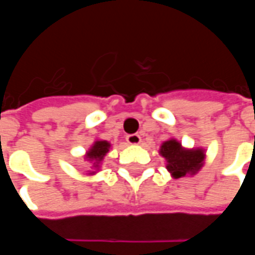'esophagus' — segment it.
<instances>
[{
    "mask_svg": "<svg viewBox=\"0 0 255 255\" xmlns=\"http://www.w3.org/2000/svg\"><path fill=\"white\" fill-rule=\"evenodd\" d=\"M127 142L129 144H139L142 142V138H140V135L138 133H131V135H127Z\"/></svg>",
    "mask_w": 255,
    "mask_h": 255,
    "instance_id": "esophagus-1",
    "label": "esophagus"
}]
</instances>
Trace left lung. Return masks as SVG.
<instances>
[{
	"label": "left lung",
	"mask_w": 255,
	"mask_h": 255,
	"mask_svg": "<svg viewBox=\"0 0 255 255\" xmlns=\"http://www.w3.org/2000/svg\"><path fill=\"white\" fill-rule=\"evenodd\" d=\"M160 154L166 160V169L175 179L195 175L205 161L202 149H184L176 139H169L161 144Z\"/></svg>",
	"instance_id": "left-lung-1"
}]
</instances>
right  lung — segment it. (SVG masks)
<instances>
[{"instance_id":"add662e5","label":"right lung","mask_w":255,"mask_h":255,"mask_svg":"<svg viewBox=\"0 0 255 255\" xmlns=\"http://www.w3.org/2000/svg\"><path fill=\"white\" fill-rule=\"evenodd\" d=\"M109 149H111V143L108 140H95L94 144L90 147L89 151L84 155V158L89 161L90 164L93 165L91 168L94 169L93 172H90L89 175H94L95 172L100 169L101 164H102V161L105 158L106 153L109 151Z\"/></svg>"}]
</instances>
